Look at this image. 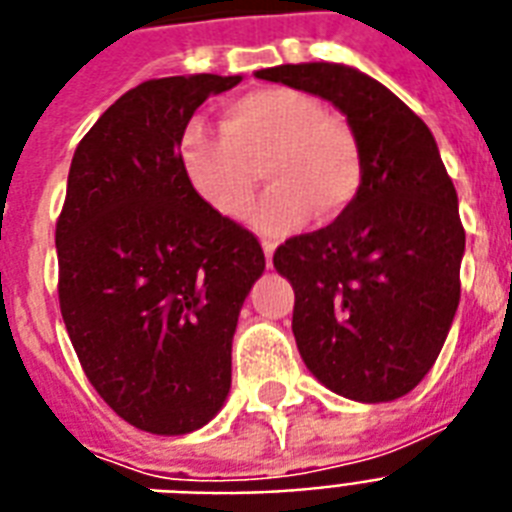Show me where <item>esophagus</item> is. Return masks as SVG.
Returning a JSON list of instances; mask_svg holds the SVG:
<instances>
[{
    "label": "esophagus",
    "instance_id": "1",
    "mask_svg": "<svg viewBox=\"0 0 512 512\" xmlns=\"http://www.w3.org/2000/svg\"><path fill=\"white\" fill-rule=\"evenodd\" d=\"M261 248H264V259H267V264H272V253H275L277 245L272 243V240H264V243H261Z\"/></svg>",
    "mask_w": 512,
    "mask_h": 512
}]
</instances>
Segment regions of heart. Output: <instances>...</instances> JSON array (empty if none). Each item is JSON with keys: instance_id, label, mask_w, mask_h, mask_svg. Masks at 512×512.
I'll return each instance as SVG.
<instances>
[{"instance_id": "obj_1", "label": "heart", "mask_w": 512, "mask_h": 512, "mask_svg": "<svg viewBox=\"0 0 512 512\" xmlns=\"http://www.w3.org/2000/svg\"><path fill=\"white\" fill-rule=\"evenodd\" d=\"M178 160L186 181L213 211L245 219L261 184L275 181L253 216L272 235L291 232L315 211L320 221L350 208L363 184V152L347 122L293 87H259L224 106V130L189 120Z\"/></svg>"}]
</instances>
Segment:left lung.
Returning <instances> with one entry per match:
<instances>
[{
    "instance_id": "1",
    "label": "left lung",
    "mask_w": 512,
    "mask_h": 512,
    "mask_svg": "<svg viewBox=\"0 0 512 512\" xmlns=\"http://www.w3.org/2000/svg\"><path fill=\"white\" fill-rule=\"evenodd\" d=\"M256 77L331 101L363 152L350 208L275 251L296 293L301 360L344 398H400L433 368L459 304L465 227L438 144L398 95L342 63H285Z\"/></svg>"
}]
</instances>
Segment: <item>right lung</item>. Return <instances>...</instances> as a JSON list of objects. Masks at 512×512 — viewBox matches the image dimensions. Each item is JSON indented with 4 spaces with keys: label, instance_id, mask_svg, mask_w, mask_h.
I'll use <instances>...</instances> for the list:
<instances>
[{
    "label": "right lung",
    "instance_id": "add662e5",
    "mask_svg": "<svg viewBox=\"0 0 512 512\" xmlns=\"http://www.w3.org/2000/svg\"><path fill=\"white\" fill-rule=\"evenodd\" d=\"M240 77L141 82L79 141L55 224L58 301L95 392L138 430L208 425L232 384V336L264 272L253 232L186 181L178 141Z\"/></svg>",
    "mask_w": 512,
    "mask_h": 512
}]
</instances>
